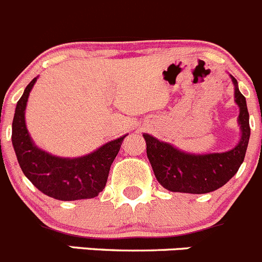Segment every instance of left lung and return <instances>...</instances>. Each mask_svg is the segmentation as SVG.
Returning a JSON list of instances; mask_svg holds the SVG:
<instances>
[{
	"label": "left lung",
	"mask_w": 262,
	"mask_h": 262,
	"mask_svg": "<svg viewBox=\"0 0 262 262\" xmlns=\"http://www.w3.org/2000/svg\"><path fill=\"white\" fill-rule=\"evenodd\" d=\"M234 83V98L239 106L238 124L241 126V140L233 149L224 153L191 154L179 150L168 143L159 141L144 134L146 141V156L151 164L158 183L170 191L204 194L225 185L243 163L250 140V114L246 98Z\"/></svg>",
	"instance_id": "obj_1"
}]
</instances>
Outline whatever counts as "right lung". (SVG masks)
<instances>
[{"label": "right lung", "mask_w": 262, "mask_h": 262, "mask_svg": "<svg viewBox=\"0 0 262 262\" xmlns=\"http://www.w3.org/2000/svg\"><path fill=\"white\" fill-rule=\"evenodd\" d=\"M37 78L24 90L12 119V146L21 171L38 190L59 201L95 198L105 188L109 170L126 135L78 158H61L37 148L26 126V106Z\"/></svg>", "instance_id": "add662e5"}]
</instances>
